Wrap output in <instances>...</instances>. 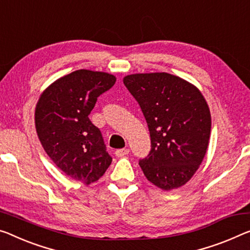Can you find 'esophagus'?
Instances as JSON below:
<instances>
[{
	"label": "esophagus",
	"mask_w": 250,
	"mask_h": 250,
	"mask_svg": "<svg viewBox=\"0 0 250 250\" xmlns=\"http://www.w3.org/2000/svg\"><path fill=\"white\" fill-rule=\"evenodd\" d=\"M128 152H129L128 148H121V149H117V151L115 152V154H116V156L118 157H122L126 154H128Z\"/></svg>",
	"instance_id": "34e87169"
}]
</instances>
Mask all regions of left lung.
I'll use <instances>...</instances> for the list:
<instances>
[{
    "label": "left lung",
    "mask_w": 250,
    "mask_h": 250,
    "mask_svg": "<svg viewBox=\"0 0 250 250\" xmlns=\"http://www.w3.org/2000/svg\"><path fill=\"white\" fill-rule=\"evenodd\" d=\"M123 82L140 104L151 135V152L138 163L144 175L165 191L184 186L208 149L206 98L191 83L167 72L127 75Z\"/></svg>",
    "instance_id": "left-lung-1"
}]
</instances>
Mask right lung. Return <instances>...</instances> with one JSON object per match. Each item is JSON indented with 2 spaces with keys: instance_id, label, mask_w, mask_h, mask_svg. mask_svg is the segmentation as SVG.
<instances>
[{
  "instance_id": "1",
  "label": "right lung",
  "mask_w": 250,
  "mask_h": 250,
  "mask_svg": "<svg viewBox=\"0 0 250 250\" xmlns=\"http://www.w3.org/2000/svg\"><path fill=\"white\" fill-rule=\"evenodd\" d=\"M115 82L108 72L80 69L49 85L36 106L34 124L45 153L64 174L86 186L101 179L112 163L101 130L88 115Z\"/></svg>"
}]
</instances>
